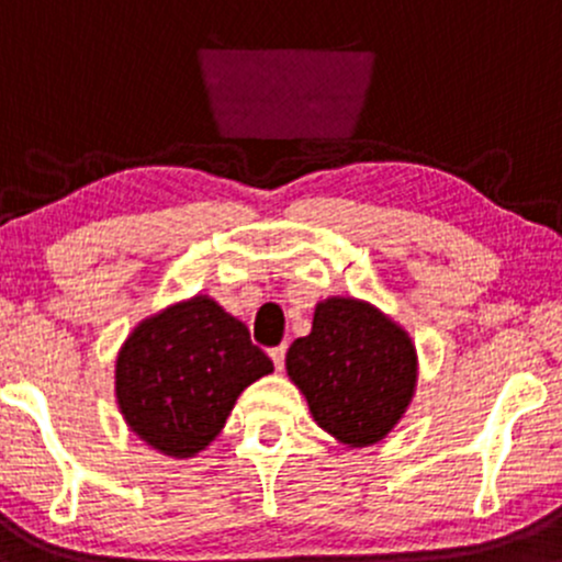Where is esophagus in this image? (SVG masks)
<instances>
[{
  "mask_svg": "<svg viewBox=\"0 0 562 562\" xmlns=\"http://www.w3.org/2000/svg\"><path fill=\"white\" fill-rule=\"evenodd\" d=\"M270 361H273L276 371L283 369V361H286V345H279V348L270 350Z\"/></svg>",
  "mask_w": 562,
  "mask_h": 562,
  "instance_id": "obj_1",
  "label": "esophagus"
}]
</instances>
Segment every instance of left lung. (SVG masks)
<instances>
[{
  "instance_id": "left-lung-1",
  "label": "left lung",
  "mask_w": 562,
  "mask_h": 562,
  "mask_svg": "<svg viewBox=\"0 0 562 562\" xmlns=\"http://www.w3.org/2000/svg\"><path fill=\"white\" fill-rule=\"evenodd\" d=\"M286 374L318 427L363 449L406 414L417 390V348L369 302L329 297L315 305L311 334L289 348Z\"/></svg>"
}]
</instances>
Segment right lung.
<instances>
[{"label": "right lung", "mask_w": 562, "mask_h": 562, "mask_svg": "<svg viewBox=\"0 0 562 562\" xmlns=\"http://www.w3.org/2000/svg\"><path fill=\"white\" fill-rule=\"evenodd\" d=\"M270 371L247 326L196 294L135 326L116 358V401L150 449L188 459L217 438L238 395Z\"/></svg>", "instance_id": "1"}]
</instances>
